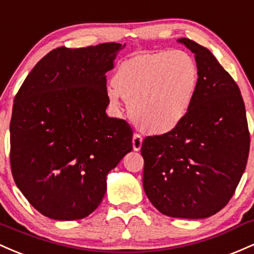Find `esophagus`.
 <instances>
[{"label": "esophagus", "mask_w": 254, "mask_h": 254, "mask_svg": "<svg viewBox=\"0 0 254 254\" xmlns=\"http://www.w3.org/2000/svg\"><path fill=\"white\" fill-rule=\"evenodd\" d=\"M132 144H133V150L134 151H139L141 149V144H142V136L139 134V133H134L132 139Z\"/></svg>", "instance_id": "1"}]
</instances>
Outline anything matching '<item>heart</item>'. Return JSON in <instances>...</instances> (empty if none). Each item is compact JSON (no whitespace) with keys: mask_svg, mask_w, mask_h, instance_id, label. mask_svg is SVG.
<instances>
[{"mask_svg":"<svg viewBox=\"0 0 254 254\" xmlns=\"http://www.w3.org/2000/svg\"><path fill=\"white\" fill-rule=\"evenodd\" d=\"M107 89L109 104L119 109L120 97L128 102L136 127L164 134L184 121L198 90L194 59L181 50H159L122 62Z\"/></svg>","mask_w":254,"mask_h":254,"instance_id":"1","label":"heart"}]
</instances>
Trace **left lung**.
Returning <instances> with one entry per match:
<instances>
[{
    "instance_id": "left-lung-1",
    "label": "left lung",
    "mask_w": 254,
    "mask_h": 254,
    "mask_svg": "<svg viewBox=\"0 0 254 254\" xmlns=\"http://www.w3.org/2000/svg\"><path fill=\"white\" fill-rule=\"evenodd\" d=\"M199 84L178 127L146 136L142 186L153 206L169 217L206 218L234 194L247 164L250 132L240 89L211 51L189 38Z\"/></svg>"
}]
</instances>
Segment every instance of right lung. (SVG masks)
Masks as SVG:
<instances>
[{"label": "right lung", "mask_w": 254, "mask_h": 254, "mask_svg": "<svg viewBox=\"0 0 254 254\" xmlns=\"http://www.w3.org/2000/svg\"><path fill=\"white\" fill-rule=\"evenodd\" d=\"M125 45L51 50L14 98L10 168L28 203L47 217L81 219L101 204L107 175L130 152L133 130L105 114V73Z\"/></svg>", "instance_id": "add662e5"}]
</instances>
